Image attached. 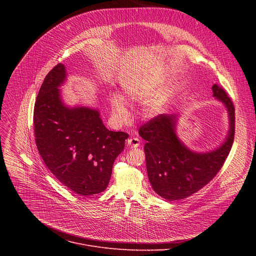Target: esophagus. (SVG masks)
Returning <instances> with one entry per match:
<instances>
[{"instance_id": "34e87169", "label": "esophagus", "mask_w": 256, "mask_h": 256, "mask_svg": "<svg viewBox=\"0 0 256 256\" xmlns=\"http://www.w3.org/2000/svg\"><path fill=\"white\" fill-rule=\"evenodd\" d=\"M128 147H132V148H138L140 146V140L138 138H128Z\"/></svg>"}]
</instances>
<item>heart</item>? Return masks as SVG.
I'll return each instance as SVG.
<instances>
[{
	"label": "heart",
	"mask_w": 256,
	"mask_h": 256,
	"mask_svg": "<svg viewBox=\"0 0 256 256\" xmlns=\"http://www.w3.org/2000/svg\"><path fill=\"white\" fill-rule=\"evenodd\" d=\"M153 91H154L153 85L149 83H140L138 85L126 87L124 89V97H126V100L128 101L140 102L149 98L153 94ZM165 100H166V93H160L154 99H151L150 101H148L144 107V116L148 118H153L159 114L164 106ZM109 103H110L112 116L118 122H124L128 120L130 114L124 101L120 95H112L110 98H109Z\"/></svg>",
	"instance_id": "heart-1"
}]
</instances>
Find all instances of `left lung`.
I'll list each match as a JSON object with an SVG mask.
<instances>
[{
	"label": "left lung",
	"mask_w": 256,
	"mask_h": 256,
	"mask_svg": "<svg viewBox=\"0 0 256 256\" xmlns=\"http://www.w3.org/2000/svg\"><path fill=\"white\" fill-rule=\"evenodd\" d=\"M212 89L229 112V134L220 148L202 154L188 149L175 134L176 116L172 114H159L138 130L140 136L147 140L144 150L150 184L155 192L169 202L186 198L206 186L223 167L231 151L235 107L220 85L214 84Z\"/></svg>",
	"instance_id": "obj_1"
}]
</instances>
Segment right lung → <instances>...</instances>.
I'll return each mask as SVG.
<instances>
[{"mask_svg": "<svg viewBox=\"0 0 256 256\" xmlns=\"http://www.w3.org/2000/svg\"><path fill=\"white\" fill-rule=\"evenodd\" d=\"M64 79L62 64L44 78L34 105L35 142L46 167L64 186L78 196L97 194L106 190L128 134L107 130L96 109L64 106L58 89Z\"/></svg>", "mask_w": 256, "mask_h": 256, "instance_id": "1", "label": "right lung"}]
</instances>
